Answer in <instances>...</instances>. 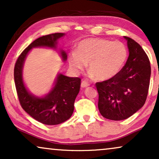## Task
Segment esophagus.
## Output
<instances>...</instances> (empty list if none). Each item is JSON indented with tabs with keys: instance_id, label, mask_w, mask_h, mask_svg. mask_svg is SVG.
<instances>
[{
	"instance_id": "1",
	"label": "esophagus",
	"mask_w": 159,
	"mask_h": 159,
	"mask_svg": "<svg viewBox=\"0 0 159 159\" xmlns=\"http://www.w3.org/2000/svg\"><path fill=\"white\" fill-rule=\"evenodd\" d=\"M90 84H89L88 82H85V81H82V83H81V87L82 88H87V87H88Z\"/></svg>"
}]
</instances>
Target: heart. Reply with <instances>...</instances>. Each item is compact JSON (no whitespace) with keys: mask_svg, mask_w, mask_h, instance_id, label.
<instances>
[{"mask_svg":"<svg viewBox=\"0 0 159 159\" xmlns=\"http://www.w3.org/2000/svg\"><path fill=\"white\" fill-rule=\"evenodd\" d=\"M128 57L123 43L101 38H87L76 45L75 52L69 55V63L75 71L82 70L88 63V69L97 80L105 81L120 72Z\"/></svg>","mask_w":159,"mask_h":159,"instance_id":"1","label":"heart"}]
</instances>
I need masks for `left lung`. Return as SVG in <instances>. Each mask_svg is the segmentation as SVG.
Here are the masks:
<instances>
[{"label":"left lung","instance_id":"8db88e82","mask_svg":"<svg viewBox=\"0 0 159 159\" xmlns=\"http://www.w3.org/2000/svg\"><path fill=\"white\" fill-rule=\"evenodd\" d=\"M129 57L116 76L95 83L98 93V109L106 119L119 121L129 118L146 101L151 78L150 61L143 48L125 36Z\"/></svg>","mask_w":159,"mask_h":159}]
</instances>
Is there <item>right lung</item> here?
Listing matches in <instances>:
<instances>
[{
    "instance_id": "1",
    "label": "right lung",
    "mask_w": 159,
    "mask_h": 159,
    "mask_svg": "<svg viewBox=\"0 0 159 159\" xmlns=\"http://www.w3.org/2000/svg\"><path fill=\"white\" fill-rule=\"evenodd\" d=\"M64 35V33L57 32L36 39L19 55L14 66L15 86L21 107L32 118L47 125H58L70 118L75 98L80 92L81 79L59 74L51 92L44 98H38L30 94L25 88L22 80L23 64L32 48L44 46L56 48L58 39ZM61 54L63 60L66 61L67 56L65 51H61Z\"/></svg>"
}]
</instances>
